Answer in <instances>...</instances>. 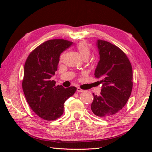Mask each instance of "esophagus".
I'll list each match as a JSON object with an SVG mask.
<instances>
[{"instance_id":"esophagus-1","label":"esophagus","mask_w":152,"mask_h":152,"mask_svg":"<svg viewBox=\"0 0 152 152\" xmlns=\"http://www.w3.org/2000/svg\"><path fill=\"white\" fill-rule=\"evenodd\" d=\"M84 91L82 89H81L80 88H79V87H78V88H77V92H83Z\"/></svg>"}]
</instances>
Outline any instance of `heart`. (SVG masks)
Masks as SVG:
<instances>
[{"instance_id":"obj_1","label":"heart","mask_w":152,"mask_h":152,"mask_svg":"<svg viewBox=\"0 0 152 152\" xmlns=\"http://www.w3.org/2000/svg\"><path fill=\"white\" fill-rule=\"evenodd\" d=\"M77 50H78L80 54L81 55L82 58L88 60L90 56H91V50H90L88 45L86 42H80L76 46Z\"/></svg>"}]
</instances>
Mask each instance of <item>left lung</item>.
<instances>
[{"mask_svg": "<svg viewBox=\"0 0 152 152\" xmlns=\"http://www.w3.org/2000/svg\"><path fill=\"white\" fill-rule=\"evenodd\" d=\"M99 61L94 71L102 78L101 92L93 93L92 113L98 117L110 118L117 115L127 103L133 88L132 67L127 56L116 45L98 39Z\"/></svg>", "mask_w": 152, "mask_h": 152, "instance_id": "obj_1", "label": "left lung"}]
</instances>
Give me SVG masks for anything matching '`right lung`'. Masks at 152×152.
<instances>
[{
	"instance_id": "obj_1",
	"label": "right lung",
	"mask_w": 152,
	"mask_h": 152,
	"mask_svg": "<svg viewBox=\"0 0 152 152\" xmlns=\"http://www.w3.org/2000/svg\"><path fill=\"white\" fill-rule=\"evenodd\" d=\"M72 43L64 39L48 40L35 48L25 61L22 82L25 96L34 113L46 121L61 117L64 102L76 91L75 86H56L51 80L58 70L60 54Z\"/></svg>"
}]
</instances>
